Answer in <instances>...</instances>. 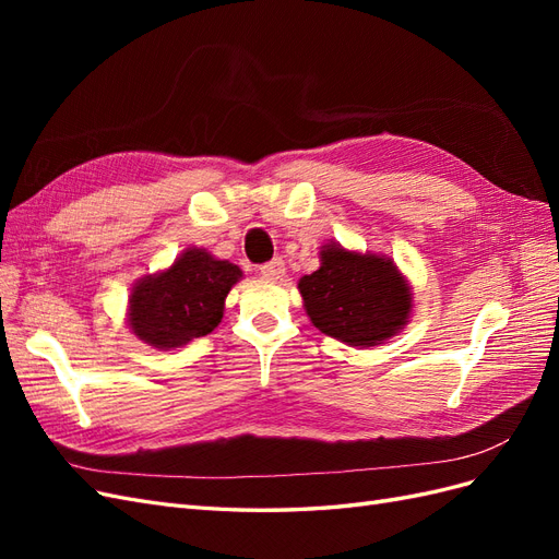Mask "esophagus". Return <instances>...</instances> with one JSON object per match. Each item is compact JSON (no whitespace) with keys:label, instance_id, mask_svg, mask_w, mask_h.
Listing matches in <instances>:
<instances>
[{"label":"esophagus","instance_id":"obj_1","mask_svg":"<svg viewBox=\"0 0 559 559\" xmlns=\"http://www.w3.org/2000/svg\"><path fill=\"white\" fill-rule=\"evenodd\" d=\"M259 270H261V275H263L265 280H282L284 273H286V267H284V261H282V259L267 261V263H263Z\"/></svg>","mask_w":559,"mask_h":559}]
</instances>
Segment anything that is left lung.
Masks as SVG:
<instances>
[{"mask_svg":"<svg viewBox=\"0 0 559 559\" xmlns=\"http://www.w3.org/2000/svg\"><path fill=\"white\" fill-rule=\"evenodd\" d=\"M312 324L354 347L380 345L411 314V289L396 265L341 245L321 251V267L298 282Z\"/></svg>","mask_w":559,"mask_h":559,"instance_id":"left-lung-1","label":"left lung"}]
</instances>
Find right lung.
Listing matches in <instances>:
<instances>
[{
  "mask_svg": "<svg viewBox=\"0 0 559 559\" xmlns=\"http://www.w3.org/2000/svg\"><path fill=\"white\" fill-rule=\"evenodd\" d=\"M242 270L216 261L205 249H189L156 277H144L130 296V326L140 341L173 349L212 333L224 317V300Z\"/></svg>",
  "mask_w": 559,
  "mask_h": 559,
  "instance_id": "obj_1",
  "label": "right lung"
}]
</instances>
